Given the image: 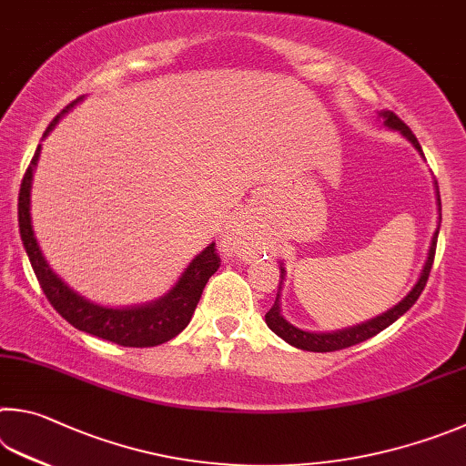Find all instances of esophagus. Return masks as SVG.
<instances>
[{
  "label": "esophagus",
  "instance_id": "34e87169",
  "mask_svg": "<svg viewBox=\"0 0 466 466\" xmlns=\"http://www.w3.org/2000/svg\"><path fill=\"white\" fill-rule=\"evenodd\" d=\"M249 243H251V238H249V228H248V227H239V228H235L233 235H231V246L248 248Z\"/></svg>",
  "mask_w": 466,
  "mask_h": 466
}]
</instances>
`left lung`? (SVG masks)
Instances as JSON below:
<instances>
[{"label":"left lung","mask_w":466,"mask_h":466,"mask_svg":"<svg viewBox=\"0 0 466 466\" xmlns=\"http://www.w3.org/2000/svg\"><path fill=\"white\" fill-rule=\"evenodd\" d=\"M382 120H385V127L393 128V130H399L407 141H410L415 149H418L421 153V147L418 143V138H415V135L411 133V128L405 125V122L397 116V114L393 112H380ZM423 155V153H421ZM438 190V186H436ZM438 196V210L440 208V192H436ZM438 231H440V223H438V228L434 233V238H431V246H430V251H428V259L426 264H423V270H421V276L420 280L415 287L410 290V295H407L401 303L395 305L393 309H389L387 313H382L379 317H374V319L370 321H364L360 325H354V328H348V329H339V331H331V333H315V331H303L295 328V325L289 323L284 317L280 315V289H282V282H284V268L280 266V284H279V295H276V300L270 311L266 313V323L268 328H270L276 336L282 338L287 344L295 346L299 350H307V352H336V350H344V348H350V346H356L360 344V341H366L372 336H377V333H380L382 329H387L390 323H395L399 317H401L403 313L410 311V309L415 305V300L420 299L421 290L426 289V282H428V276H430V270H431V264H434V256H436V241H438Z\"/></svg>","instance_id":"left-lung-1"}]
</instances>
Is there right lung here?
Segmentation results:
<instances>
[{"mask_svg":"<svg viewBox=\"0 0 466 466\" xmlns=\"http://www.w3.org/2000/svg\"><path fill=\"white\" fill-rule=\"evenodd\" d=\"M77 100H81V97H77ZM77 100L71 102L61 114H56L51 125L46 127L43 138L51 133L63 114L73 108V104H77ZM38 157L40 145L36 147L35 157H32L20 184L18 225L20 238L32 264V270H35L40 282V289H43L46 299L51 300L55 311L79 331L92 333L96 338L108 339L114 341V344L127 348H151L166 344L171 338H176L177 333L190 323L204 287H207L210 276L218 270L220 258L215 249V243H210L207 249H202L200 254L192 259L190 266L186 268V272L179 276L176 287L159 300H153L149 305L125 309L96 305L86 297L77 295L71 287H67V284L53 272V268L48 266L43 251L38 248L30 218L32 171L36 167Z\"/></svg>","mask_w":466,"mask_h":466,"instance_id":"right-lung-1","label":"right lung"}]
</instances>
